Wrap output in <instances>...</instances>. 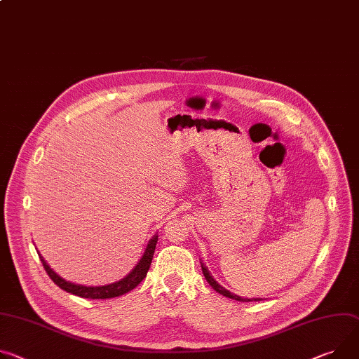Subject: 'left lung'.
I'll return each instance as SVG.
<instances>
[{
    "mask_svg": "<svg viewBox=\"0 0 359 359\" xmlns=\"http://www.w3.org/2000/svg\"><path fill=\"white\" fill-rule=\"evenodd\" d=\"M202 271H203V275H205V278H206V280L209 282V285L216 290V292H219L220 295H223V297H226V298H231V299H235V301H239V302H250V301H262V299H248V298H242V297H238V295H235V293H232L231 290H227V289H224L222 285H219L215 279H213V276L209 273V271H208V268L205 266V265H202Z\"/></svg>",
    "mask_w": 359,
    "mask_h": 359,
    "instance_id": "1",
    "label": "left lung"
}]
</instances>
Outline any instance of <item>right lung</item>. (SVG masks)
<instances>
[{"instance_id": "1", "label": "right lung", "mask_w": 359, "mask_h": 359, "mask_svg": "<svg viewBox=\"0 0 359 359\" xmlns=\"http://www.w3.org/2000/svg\"><path fill=\"white\" fill-rule=\"evenodd\" d=\"M157 235H154L149 243L147 248L142 256V259L139 260V264L135 266V269L130 272L126 278H123L118 282L110 283V285H104V286H83V285H76L72 283L66 279H62L61 276H58L48 265L46 260L43 259V256L40 255L41 264L47 272V275L51 278V280L61 287L62 290H66L69 293H73V295H77L80 298H88V299H109V298H117L120 295H124V293L130 292L132 289H135L147 275V271L151 265V259L154 255V249H156V243H157Z\"/></svg>"}]
</instances>
